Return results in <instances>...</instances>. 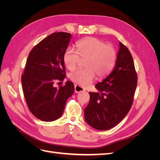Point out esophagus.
Wrapping results in <instances>:
<instances>
[{
	"label": "esophagus",
	"mask_w": 160,
	"mask_h": 160,
	"mask_svg": "<svg viewBox=\"0 0 160 160\" xmlns=\"http://www.w3.org/2000/svg\"><path fill=\"white\" fill-rule=\"evenodd\" d=\"M84 88H82V87H80L78 85H75V93H79L81 91H84Z\"/></svg>",
	"instance_id": "esophagus-1"
}]
</instances>
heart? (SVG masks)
Returning <instances> with one entry per match:
<instances>
[{
	"mask_svg": "<svg viewBox=\"0 0 160 160\" xmlns=\"http://www.w3.org/2000/svg\"><path fill=\"white\" fill-rule=\"evenodd\" d=\"M77 51L68 48L63 55V62L69 70L74 69L81 59L85 69H76L70 72L69 78L81 86H88L97 74L99 78L108 75L112 71L116 61L114 48L98 38L89 37L77 41Z\"/></svg>",
	"mask_w": 160,
	"mask_h": 160,
	"instance_id": "obj_1",
	"label": "heart"
}]
</instances>
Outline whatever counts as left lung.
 Here are the masks:
<instances>
[{"label": "left lung", "instance_id": "1", "mask_svg": "<svg viewBox=\"0 0 160 160\" xmlns=\"http://www.w3.org/2000/svg\"><path fill=\"white\" fill-rule=\"evenodd\" d=\"M137 83L132 54L119 42L115 68L95 85L99 92H89V103L84 111L86 122L98 130H108L117 125L132 107Z\"/></svg>", "mask_w": 160, "mask_h": 160}]
</instances>
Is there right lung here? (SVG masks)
Listing matches in <instances>:
<instances>
[{"mask_svg":"<svg viewBox=\"0 0 160 160\" xmlns=\"http://www.w3.org/2000/svg\"><path fill=\"white\" fill-rule=\"evenodd\" d=\"M72 35L54 32L33 47L28 56L21 77L24 96L33 115L44 122L61 117L67 99L74 93V85L67 81L55 88L56 81L65 78L63 55Z\"/></svg>","mask_w":160,"mask_h":160,"instance_id":"add662e5","label":"right lung"}]
</instances>
